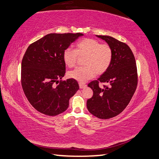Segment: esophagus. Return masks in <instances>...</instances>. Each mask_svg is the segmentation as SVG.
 Instances as JSON below:
<instances>
[{
	"instance_id": "1",
	"label": "esophagus",
	"mask_w": 159,
	"mask_h": 159,
	"mask_svg": "<svg viewBox=\"0 0 159 159\" xmlns=\"http://www.w3.org/2000/svg\"><path fill=\"white\" fill-rule=\"evenodd\" d=\"M79 86H80V89H84V88H86V84H82V83H80L79 84Z\"/></svg>"
}]
</instances>
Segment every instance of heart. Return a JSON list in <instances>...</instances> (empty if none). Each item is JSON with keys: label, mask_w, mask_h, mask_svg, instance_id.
<instances>
[{"label": "heart", "mask_w": 159, "mask_h": 159, "mask_svg": "<svg viewBox=\"0 0 159 159\" xmlns=\"http://www.w3.org/2000/svg\"><path fill=\"white\" fill-rule=\"evenodd\" d=\"M78 55L86 56L84 66H78L68 73L70 78L85 82L97 75L105 73L110 66L113 52L111 48L107 44H101L94 39L86 38L77 42L76 49L66 48L63 51L62 58L68 67L75 65Z\"/></svg>", "instance_id": "b5f03b06"}]
</instances>
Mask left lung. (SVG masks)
Wrapping results in <instances>:
<instances>
[{
  "label": "left lung",
  "instance_id": "left-lung-1",
  "mask_svg": "<svg viewBox=\"0 0 159 159\" xmlns=\"http://www.w3.org/2000/svg\"><path fill=\"white\" fill-rule=\"evenodd\" d=\"M111 48L112 61L107 70L97 80L89 84L93 96L87 101L90 114L101 119L114 117L124 110L134 94L137 85L135 59L130 48L125 43L107 35H96ZM98 82L110 86L101 89Z\"/></svg>",
  "mask_w": 159,
  "mask_h": 159
}]
</instances>
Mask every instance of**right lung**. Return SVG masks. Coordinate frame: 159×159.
I'll return each mask as SVG.
<instances>
[{
  "label": "right lung",
  "instance_id": "1",
  "mask_svg": "<svg viewBox=\"0 0 159 159\" xmlns=\"http://www.w3.org/2000/svg\"><path fill=\"white\" fill-rule=\"evenodd\" d=\"M83 35L48 34L27 48L22 61L21 81L26 98L38 111L54 116L67 109L70 98L80 87L73 79L59 81L65 74L63 51Z\"/></svg>",
  "mask_w": 159,
  "mask_h": 159
}]
</instances>
